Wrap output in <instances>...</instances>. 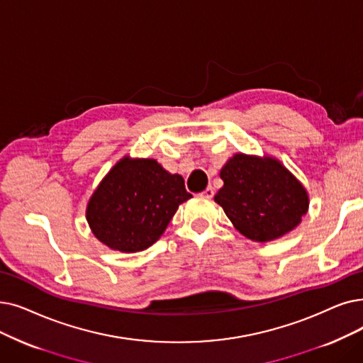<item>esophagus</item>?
<instances>
[{
  "label": "esophagus",
  "instance_id": "esophagus-1",
  "mask_svg": "<svg viewBox=\"0 0 363 363\" xmlns=\"http://www.w3.org/2000/svg\"><path fill=\"white\" fill-rule=\"evenodd\" d=\"M213 194H215V191H213V188H212V186H208L206 190H204V191L201 193V196H203V197H206V199H212V197H213Z\"/></svg>",
  "mask_w": 363,
  "mask_h": 363
}]
</instances>
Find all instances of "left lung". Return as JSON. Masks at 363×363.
<instances>
[{
  "label": "left lung",
  "instance_id": "left-lung-1",
  "mask_svg": "<svg viewBox=\"0 0 363 363\" xmlns=\"http://www.w3.org/2000/svg\"><path fill=\"white\" fill-rule=\"evenodd\" d=\"M215 201L234 227L254 242H270L295 228L308 208L304 186L277 160L235 154L220 170Z\"/></svg>",
  "mask_w": 363,
  "mask_h": 363
}]
</instances>
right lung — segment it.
I'll return each instance as SVG.
<instances>
[{
	"label": "right lung",
	"mask_w": 363,
	"mask_h": 363,
	"mask_svg": "<svg viewBox=\"0 0 363 363\" xmlns=\"http://www.w3.org/2000/svg\"><path fill=\"white\" fill-rule=\"evenodd\" d=\"M191 197L181 175H172L155 160L125 157L93 193L86 215L102 243L139 252L160 239L179 204Z\"/></svg>",
	"instance_id": "right-lung-1"
}]
</instances>
